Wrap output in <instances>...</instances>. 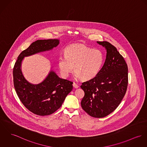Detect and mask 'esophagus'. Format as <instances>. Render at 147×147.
I'll list each match as a JSON object with an SVG mask.
<instances>
[{
  "label": "esophagus",
  "mask_w": 147,
  "mask_h": 147,
  "mask_svg": "<svg viewBox=\"0 0 147 147\" xmlns=\"http://www.w3.org/2000/svg\"><path fill=\"white\" fill-rule=\"evenodd\" d=\"M73 86L75 88H78L79 86L78 85H77L75 82H74L73 83Z\"/></svg>",
  "instance_id": "1"
}]
</instances>
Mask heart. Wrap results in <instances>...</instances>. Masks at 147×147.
<instances>
[{
	"instance_id": "heart-1",
	"label": "heart",
	"mask_w": 147,
	"mask_h": 147,
	"mask_svg": "<svg viewBox=\"0 0 147 147\" xmlns=\"http://www.w3.org/2000/svg\"><path fill=\"white\" fill-rule=\"evenodd\" d=\"M65 55L58 59V66L62 75L64 77L68 76L74 68L75 76L83 80L94 78L100 71L104 61L100 51L84 45L68 47Z\"/></svg>"
}]
</instances>
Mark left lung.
Wrapping results in <instances>:
<instances>
[{
    "mask_svg": "<svg viewBox=\"0 0 147 147\" xmlns=\"http://www.w3.org/2000/svg\"><path fill=\"white\" fill-rule=\"evenodd\" d=\"M107 51L103 66L93 79L84 82L81 105L90 116L102 118L115 111L125 95L128 84L127 65L116 48L108 41H97Z\"/></svg>",
    "mask_w": 147,
    "mask_h": 147,
    "instance_id": "8db88e82",
    "label": "left lung"
}]
</instances>
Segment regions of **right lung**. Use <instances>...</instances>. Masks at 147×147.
I'll list each match as a JSON object with an SVG mask.
<instances>
[{
  "mask_svg": "<svg viewBox=\"0 0 147 147\" xmlns=\"http://www.w3.org/2000/svg\"><path fill=\"white\" fill-rule=\"evenodd\" d=\"M59 44L58 39L36 40L20 53L14 66V87L16 93L27 109L39 116L51 115L61 107L72 90L73 82L59 78L51 70L40 84H31L22 73V61L25 57L52 50Z\"/></svg>",
  "mask_w": 147,
  "mask_h": 147,
  "instance_id": "add662e5",
  "label": "right lung"
}]
</instances>
